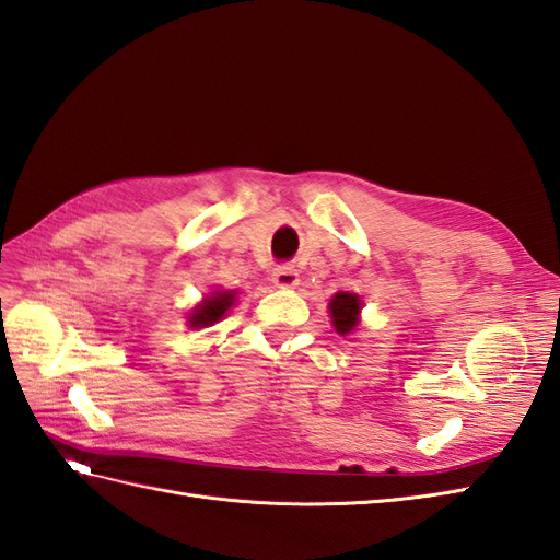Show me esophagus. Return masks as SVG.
I'll use <instances>...</instances> for the list:
<instances>
[{"label": "esophagus", "mask_w": 560, "mask_h": 560, "mask_svg": "<svg viewBox=\"0 0 560 560\" xmlns=\"http://www.w3.org/2000/svg\"><path fill=\"white\" fill-rule=\"evenodd\" d=\"M273 282L278 284V287H296L299 284V273H296V268L294 266H278L276 270H273Z\"/></svg>", "instance_id": "obj_1"}]
</instances>
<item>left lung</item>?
<instances>
[{
  "label": "left lung",
  "instance_id": "1",
  "mask_svg": "<svg viewBox=\"0 0 560 560\" xmlns=\"http://www.w3.org/2000/svg\"><path fill=\"white\" fill-rule=\"evenodd\" d=\"M360 308H362V303H360L358 294L338 292L331 299L329 311H331V319H334V327L338 334H350L354 327H358Z\"/></svg>",
  "mask_w": 560,
  "mask_h": 560
}]
</instances>
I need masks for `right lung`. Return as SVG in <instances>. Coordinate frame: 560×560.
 <instances>
[{"instance_id": "1", "label": "right lung", "mask_w": 560, "mask_h": 560, "mask_svg": "<svg viewBox=\"0 0 560 560\" xmlns=\"http://www.w3.org/2000/svg\"><path fill=\"white\" fill-rule=\"evenodd\" d=\"M233 294L231 292H217L214 296H208L200 306L191 313V327H208L214 325L219 317H224V313L231 308Z\"/></svg>"}]
</instances>
